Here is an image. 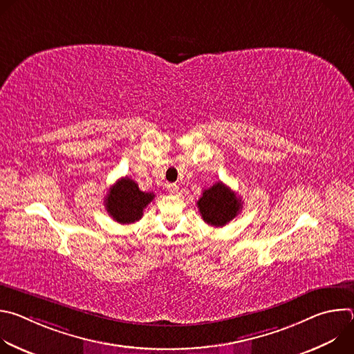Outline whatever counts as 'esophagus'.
Returning a JSON list of instances; mask_svg holds the SVG:
<instances>
[{
	"label": "esophagus",
	"instance_id": "34e87169",
	"mask_svg": "<svg viewBox=\"0 0 354 354\" xmlns=\"http://www.w3.org/2000/svg\"><path fill=\"white\" fill-rule=\"evenodd\" d=\"M168 192H169L171 194H178V193H179V186H178L176 183H169V185H168Z\"/></svg>",
	"mask_w": 354,
	"mask_h": 354
}]
</instances>
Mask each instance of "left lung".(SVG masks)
I'll use <instances>...</instances> for the list:
<instances>
[{
	"instance_id": "8db88e82",
	"label": "left lung",
	"mask_w": 354,
	"mask_h": 354,
	"mask_svg": "<svg viewBox=\"0 0 354 354\" xmlns=\"http://www.w3.org/2000/svg\"><path fill=\"white\" fill-rule=\"evenodd\" d=\"M241 206V198L223 182H217L203 190V194L197 200V209L201 218L213 227H224L228 224L236 217Z\"/></svg>"
}]
</instances>
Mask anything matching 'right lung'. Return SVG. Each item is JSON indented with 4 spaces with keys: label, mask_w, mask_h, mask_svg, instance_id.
<instances>
[{
    "label": "right lung",
    "mask_w": 354,
    "mask_h": 354,
    "mask_svg": "<svg viewBox=\"0 0 354 354\" xmlns=\"http://www.w3.org/2000/svg\"><path fill=\"white\" fill-rule=\"evenodd\" d=\"M154 198V193L141 192L138 185L130 178L119 179L105 197V207L109 216L120 223H136L142 217L144 209Z\"/></svg>",
    "instance_id": "right-lung-1"
}]
</instances>
